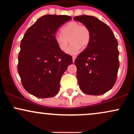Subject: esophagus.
Returning <instances> with one entry per match:
<instances>
[{"instance_id": "1", "label": "esophagus", "mask_w": 134, "mask_h": 134, "mask_svg": "<svg viewBox=\"0 0 134 134\" xmlns=\"http://www.w3.org/2000/svg\"><path fill=\"white\" fill-rule=\"evenodd\" d=\"M76 57H75V56L72 57V61H73V62H74V61H75V60H76Z\"/></svg>"}]
</instances>
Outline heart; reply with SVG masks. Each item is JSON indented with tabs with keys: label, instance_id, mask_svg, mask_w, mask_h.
I'll use <instances>...</instances> for the list:
<instances>
[{
	"label": "heart",
	"instance_id": "obj_1",
	"mask_svg": "<svg viewBox=\"0 0 134 134\" xmlns=\"http://www.w3.org/2000/svg\"><path fill=\"white\" fill-rule=\"evenodd\" d=\"M62 34L57 33L54 40L58 48L64 52L68 46L69 39L70 45L66 50L70 55H77L81 47H87L91 40V32L88 27L76 21H71L63 26L60 29Z\"/></svg>",
	"mask_w": 134,
	"mask_h": 134
}]
</instances>
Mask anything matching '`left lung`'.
I'll return each mask as SVG.
<instances>
[{
  "label": "left lung",
  "mask_w": 134,
  "mask_h": 134,
  "mask_svg": "<svg viewBox=\"0 0 134 134\" xmlns=\"http://www.w3.org/2000/svg\"><path fill=\"white\" fill-rule=\"evenodd\" d=\"M74 19L91 32L90 43L74 61L78 84L87 94H103L116 82L120 65L118 41L110 27L95 17L82 15Z\"/></svg>",
  "instance_id": "obj_1"
}]
</instances>
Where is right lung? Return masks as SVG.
Returning a JSON list of instances; mask_svg holds the SVG:
<instances>
[{
  "instance_id": "add662e5",
  "label": "right lung",
  "mask_w": 134,
  "mask_h": 134,
  "mask_svg": "<svg viewBox=\"0 0 134 134\" xmlns=\"http://www.w3.org/2000/svg\"><path fill=\"white\" fill-rule=\"evenodd\" d=\"M71 19L44 15L29 27L21 41L18 73L24 88L37 98L55 96L63 74L72 64V56L61 51L54 40L58 28Z\"/></svg>"
}]
</instances>
